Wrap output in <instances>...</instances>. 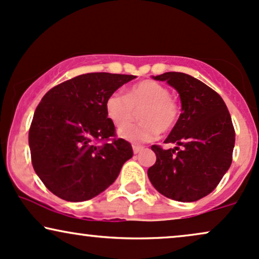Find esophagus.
Returning <instances> with one entry per match:
<instances>
[{
    "instance_id": "1",
    "label": "esophagus",
    "mask_w": 259,
    "mask_h": 259,
    "mask_svg": "<svg viewBox=\"0 0 259 259\" xmlns=\"http://www.w3.org/2000/svg\"><path fill=\"white\" fill-rule=\"evenodd\" d=\"M142 149H143L142 146H138V145H134L133 146V151H134V153H135V154L140 153V152H141Z\"/></svg>"
}]
</instances>
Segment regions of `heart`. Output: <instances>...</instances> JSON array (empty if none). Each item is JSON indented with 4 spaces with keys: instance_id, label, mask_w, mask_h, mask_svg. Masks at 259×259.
I'll return each mask as SVG.
<instances>
[{
    "instance_id": "heart-1",
    "label": "heart",
    "mask_w": 259,
    "mask_h": 259,
    "mask_svg": "<svg viewBox=\"0 0 259 259\" xmlns=\"http://www.w3.org/2000/svg\"><path fill=\"white\" fill-rule=\"evenodd\" d=\"M105 110L114 125L122 126L120 138L136 143L153 141L159 133L171 132L181 114L179 101L170 95V90L152 79L134 84L126 95L112 93L106 100ZM136 110L140 111L142 121L126 126L135 117Z\"/></svg>"
}]
</instances>
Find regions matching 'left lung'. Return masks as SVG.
Instances as JSON below:
<instances>
[{
    "label": "left lung",
    "instance_id": "obj_1",
    "mask_svg": "<svg viewBox=\"0 0 259 259\" xmlns=\"http://www.w3.org/2000/svg\"><path fill=\"white\" fill-rule=\"evenodd\" d=\"M154 79L166 80L179 92L182 113L164 141L179 146H152L157 160L148 179L164 197L197 201L219 186L232 164L235 130L230 113L213 89L189 74L165 72Z\"/></svg>",
    "mask_w": 259,
    "mask_h": 259
}]
</instances>
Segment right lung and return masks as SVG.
<instances>
[{"mask_svg": "<svg viewBox=\"0 0 259 259\" xmlns=\"http://www.w3.org/2000/svg\"><path fill=\"white\" fill-rule=\"evenodd\" d=\"M132 74L93 72L65 80L37 106L29 130L31 161L47 188L67 201H84L108 188L133 157L118 139L105 102Z\"/></svg>", "mask_w": 259, "mask_h": 259, "instance_id": "obj_1", "label": "right lung"}]
</instances>
